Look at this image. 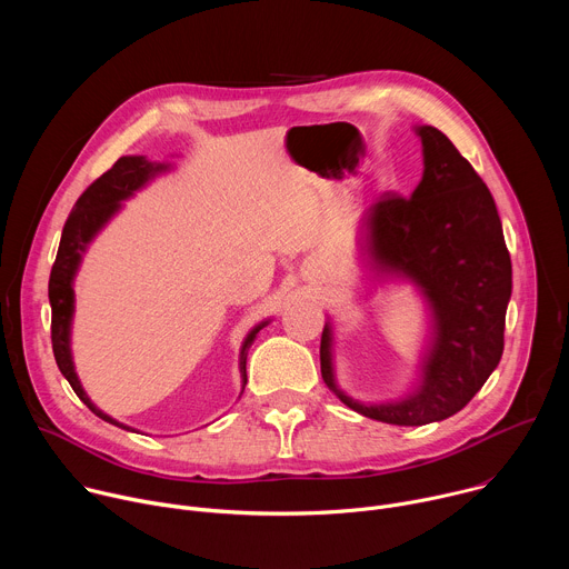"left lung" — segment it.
<instances>
[{"label": "left lung", "mask_w": 569, "mask_h": 569, "mask_svg": "<svg viewBox=\"0 0 569 569\" xmlns=\"http://www.w3.org/2000/svg\"><path fill=\"white\" fill-rule=\"evenodd\" d=\"M423 178L410 198L385 196L360 220V250L380 283L408 281L428 308L419 378L398 398L358 400L336 378L333 323H323L319 362L327 387L353 412L426 426L457 415L489 380L505 351L511 257L496 200L432 126H417Z\"/></svg>", "instance_id": "8db88e82"}]
</instances>
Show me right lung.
<instances>
[{"instance_id":"add662e5","label":"right lung","mask_w":569,"mask_h":569,"mask_svg":"<svg viewBox=\"0 0 569 569\" xmlns=\"http://www.w3.org/2000/svg\"><path fill=\"white\" fill-rule=\"evenodd\" d=\"M173 171L171 161H150L143 154H126L119 157L117 164L103 173L83 196H80L62 227L60 236V248L56 254V263L51 268L49 277V303H51V345H53V356L60 373L67 378L76 396L83 400L88 408L103 421L134 432V428L112 419L103 410H99L88 396L78 380L76 367H73V356H71V321H73V279L80 270V263H83V257L88 248L92 246V240L103 231V227L123 209L121 202L130 200L137 191L148 187L157 176ZM272 319L259 321L257 327L246 336L240 345L238 353V371H240V393L248 385V351L254 345L257 336L261 329H266ZM240 398V396H238Z\"/></svg>"}]
</instances>
